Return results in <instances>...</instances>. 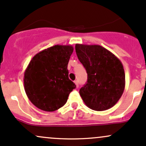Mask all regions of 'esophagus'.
<instances>
[{
    "label": "esophagus",
    "mask_w": 146,
    "mask_h": 146,
    "mask_svg": "<svg viewBox=\"0 0 146 146\" xmlns=\"http://www.w3.org/2000/svg\"><path fill=\"white\" fill-rule=\"evenodd\" d=\"M74 83L75 84V85H76V86L78 87L79 85H78V80H75V81L74 82Z\"/></svg>",
    "instance_id": "1"
}]
</instances>
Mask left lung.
I'll return each instance as SVG.
<instances>
[{
	"instance_id": "left-lung-1",
	"label": "left lung",
	"mask_w": 146,
	"mask_h": 146,
	"mask_svg": "<svg viewBox=\"0 0 146 146\" xmlns=\"http://www.w3.org/2000/svg\"><path fill=\"white\" fill-rule=\"evenodd\" d=\"M75 52L88 74L86 84L80 90L84 104L97 111L112 108L121 98L125 88L121 62L100 45L77 44Z\"/></svg>"
}]
</instances>
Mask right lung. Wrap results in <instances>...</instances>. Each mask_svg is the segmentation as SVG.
<instances>
[{
    "instance_id": "1",
    "label": "right lung",
    "mask_w": 146,
    "mask_h": 146,
    "mask_svg": "<svg viewBox=\"0 0 146 146\" xmlns=\"http://www.w3.org/2000/svg\"><path fill=\"white\" fill-rule=\"evenodd\" d=\"M73 52L71 45H55L40 51L30 61L24 74L25 90L39 109H59L76 87L68 78L67 69Z\"/></svg>"
}]
</instances>
